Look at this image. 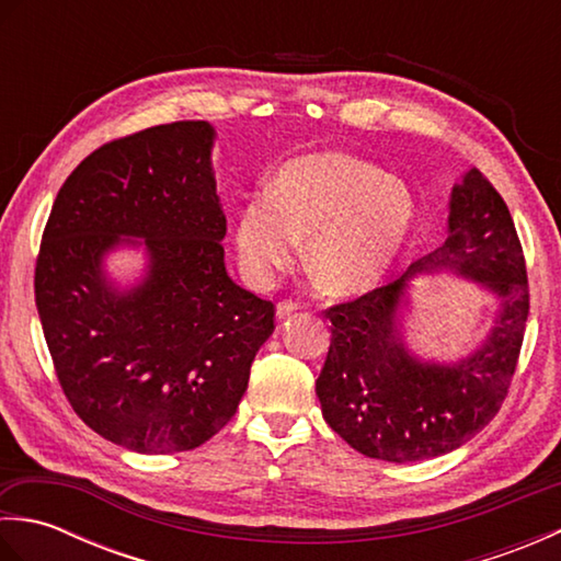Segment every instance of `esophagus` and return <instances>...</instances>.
Returning a JSON list of instances; mask_svg holds the SVG:
<instances>
[{
	"instance_id": "obj_1",
	"label": "esophagus",
	"mask_w": 561,
	"mask_h": 561,
	"mask_svg": "<svg viewBox=\"0 0 561 561\" xmlns=\"http://www.w3.org/2000/svg\"><path fill=\"white\" fill-rule=\"evenodd\" d=\"M296 311H299V304H294V301H279L277 304V318L279 320L291 318Z\"/></svg>"
}]
</instances>
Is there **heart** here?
Here are the masks:
<instances>
[{
	"instance_id": "heart-1",
	"label": "heart",
	"mask_w": 561,
	"mask_h": 561,
	"mask_svg": "<svg viewBox=\"0 0 561 561\" xmlns=\"http://www.w3.org/2000/svg\"><path fill=\"white\" fill-rule=\"evenodd\" d=\"M420 202L398 175L347 151L287 161L270 193L250 195L236 214L233 245L245 277L270 287L306 241L308 267L335 296L374 289L408 250Z\"/></svg>"
}]
</instances>
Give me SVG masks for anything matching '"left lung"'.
I'll use <instances>...</instances> for the list:
<instances>
[{
    "mask_svg": "<svg viewBox=\"0 0 561 561\" xmlns=\"http://www.w3.org/2000/svg\"><path fill=\"white\" fill-rule=\"evenodd\" d=\"M453 271L497 296L491 335L453 365L422 363L401 340L409 279ZM530 308L526 257L506 202L472 169L453 187L448 238L396 282L325 311L332 340L316 392L325 422L368 458L444 456L494 420L514 378Z\"/></svg>",
    "mask_w": 561,
    "mask_h": 561,
    "instance_id": "obj_1",
    "label": "left lung"
}]
</instances>
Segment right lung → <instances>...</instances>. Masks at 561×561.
<instances>
[{"mask_svg": "<svg viewBox=\"0 0 561 561\" xmlns=\"http://www.w3.org/2000/svg\"><path fill=\"white\" fill-rule=\"evenodd\" d=\"M211 147L209 123L183 121L89 153L59 187L35 262V306L69 404L147 456L193 450L224 428L274 332V304L226 272ZM121 244L150 257L125 293L102 262Z\"/></svg>", "mask_w": 561, "mask_h": 561, "instance_id": "obj_1", "label": "right lung"}]
</instances>
